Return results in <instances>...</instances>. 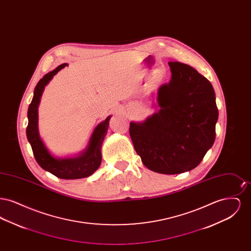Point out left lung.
I'll list each match as a JSON object with an SVG mask.
<instances>
[{
	"label": "left lung",
	"mask_w": 251,
	"mask_h": 251,
	"mask_svg": "<svg viewBox=\"0 0 251 251\" xmlns=\"http://www.w3.org/2000/svg\"><path fill=\"white\" fill-rule=\"evenodd\" d=\"M171 79L158 89L159 110L130 123V136L144 166L161 174L192 170L215 139L218 109L213 85L190 66L168 62Z\"/></svg>",
	"instance_id": "1"
}]
</instances>
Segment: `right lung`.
<instances>
[{"label": "right lung", "instance_id": "obj_1", "mask_svg": "<svg viewBox=\"0 0 251 251\" xmlns=\"http://www.w3.org/2000/svg\"><path fill=\"white\" fill-rule=\"evenodd\" d=\"M66 66H68L67 63L60 65L52 72L44 75L36 84L33 100L28 108V126L26 129V135L32 147L37 164L44 170L60 179H82L92 175L100 166L101 145L107 133L111 116H109L106 120L96 127L87 148L80 155L74 158H56L50 153L48 149L39 136L37 127V108L45 86L52 79V77Z\"/></svg>", "mask_w": 251, "mask_h": 251}]
</instances>
